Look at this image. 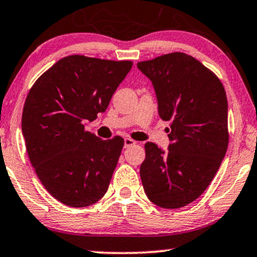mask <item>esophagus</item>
Segmentation results:
<instances>
[{
    "mask_svg": "<svg viewBox=\"0 0 257 257\" xmlns=\"http://www.w3.org/2000/svg\"><path fill=\"white\" fill-rule=\"evenodd\" d=\"M135 144H137V142H135L134 140H132V139H129V138L124 139V148H129V147L134 146Z\"/></svg>",
    "mask_w": 257,
    "mask_h": 257,
    "instance_id": "obj_1",
    "label": "esophagus"
}]
</instances>
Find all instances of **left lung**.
I'll use <instances>...</instances> for the list:
<instances>
[{"label": "left lung", "instance_id": "1", "mask_svg": "<svg viewBox=\"0 0 257 257\" xmlns=\"http://www.w3.org/2000/svg\"><path fill=\"white\" fill-rule=\"evenodd\" d=\"M152 81L160 118L170 120V145H145V193L162 208H181L211 184L226 154L227 99L220 80L200 61L172 52L139 62Z\"/></svg>", "mask_w": 257, "mask_h": 257}]
</instances>
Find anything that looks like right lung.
<instances>
[{"instance_id": "obj_1", "label": "right lung", "mask_w": 257, "mask_h": 257, "mask_svg": "<svg viewBox=\"0 0 257 257\" xmlns=\"http://www.w3.org/2000/svg\"><path fill=\"white\" fill-rule=\"evenodd\" d=\"M133 62L72 55L46 70L30 89L21 128L30 162L45 189L70 207L105 195L124 140L85 131L107 109Z\"/></svg>"}]
</instances>
